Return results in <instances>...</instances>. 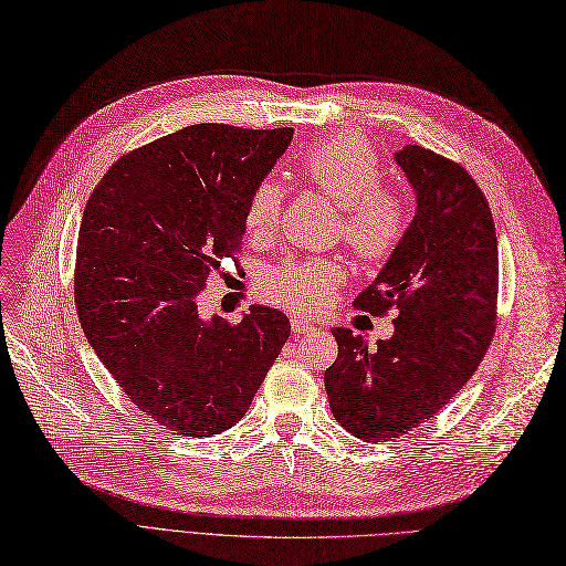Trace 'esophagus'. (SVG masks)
Wrapping results in <instances>:
<instances>
[{
	"label": "esophagus",
	"mask_w": 566,
	"mask_h": 566,
	"mask_svg": "<svg viewBox=\"0 0 566 566\" xmlns=\"http://www.w3.org/2000/svg\"><path fill=\"white\" fill-rule=\"evenodd\" d=\"M291 326H294L296 334H307V332L315 329V324L303 319V317H294V319H291Z\"/></svg>",
	"instance_id": "obj_1"
}]
</instances>
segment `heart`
<instances>
[{
	"label": "heart",
	"instance_id": "1",
	"mask_svg": "<svg viewBox=\"0 0 566 566\" xmlns=\"http://www.w3.org/2000/svg\"><path fill=\"white\" fill-rule=\"evenodd\" d=\"M301 176L340 207V234L364 261H386L407 232V207L395 192L380 188L378 155L357 134H338L310 148L301 159ZM282 190L272 178L253 186L244 226L249 234L265 237L280 223ZM348 265L338 256H291L270 268L263 289L270 301L315 313L332 301Z\"/></svg>",
	"mask_w": 566,
	"mask_h": 566
}]
</instances>
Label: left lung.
<instances>
[{"mask_svg": "<svg viewBox=\"0 0 566 566\" xmlns=\"http://www.w3.org/2000/svg\"><path fill=\"white\" fill-rule=\"evenodd\" d=\"M395 164L416 195L413 221L355 298L371 315L397 307L395 334L369 348L338 326L324 371L336 421L367 442L430 421L480 367L496 319L499 242L480 186L421 145H405Z\"/></svg>", "mask_w": 566, "mask_h": 566, "instance_id": "left-lung-1", "label": "left lung"}]
</instances>
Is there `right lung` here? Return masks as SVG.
<instances>
[{"mask_svg":"<svg viewBox=\"0 0 566 566\" xmlns=\"http://www.w3.org/2000/svg\"><path fill=\"white\" fill-rule=\"evenodd\" d=\"M294 129L192 124L124 155L91 192L77 242L84 336L132 402L164 428L211 437L247 413L291 324L251 305L237 324L197 310L240 249L244 207Z\"/></svg>","mask_w":566,"mask_h":566,"instance_id":"add662e5","label":"right lung"}]
</instances>
